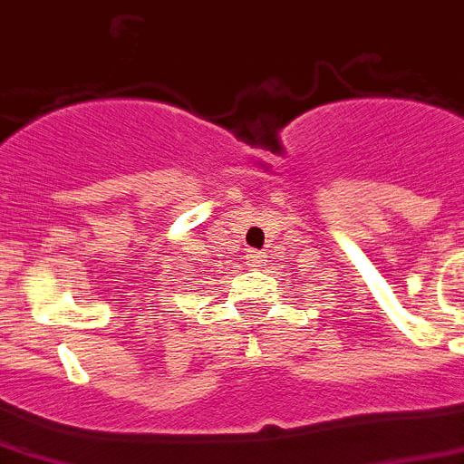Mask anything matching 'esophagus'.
Wrapping results in <instances>:
<instances>
[{"label": "esophagus", "mask_w": 464, "mask_h": 464, "mask_svg": "<svg viewBox=\"0 0 464 464\" xmlns=\"http://www.w3.org/2000/svg\"><path fill=\"white\" fill-rule=\"evenodd\" d=\"M246 258H249V263H251V267H260V263H263V251H249V256H246Z\"/></svg>", "instance_id": "34e87169"}]
</instances>
